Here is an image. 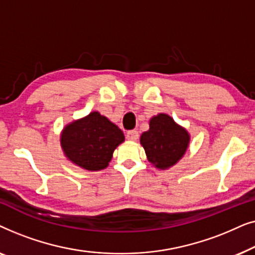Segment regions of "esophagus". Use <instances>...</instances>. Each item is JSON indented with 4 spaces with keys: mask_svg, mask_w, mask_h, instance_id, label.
<instances>
[{
    "mask_svg": "<svg viewBox=\"0 0 255 255\" xmlns=\"http://www.w3.org/2000/svg\"><path fill=\"white\" fill-rule=\"evenodd\" d=\"M138 137H139V133L137 130H130L127 132V138L128 140H137Z\"/></svg>",
    "mask_w": 255,
    "mask_h": 255,
    "instance_id": "1",
    "label": "esophagus"
}]
</instances>
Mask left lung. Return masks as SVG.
Listing matches in <instances>:
<instances>
[{
  "label": "left lung",
  "mask_w": 255,
  "mask_h": 255,
  "mask_svg": "<svg viewBox=\"0 0 255 255\" xmlns=\"http://www.w3.org/2000/svg\"><path fill=\"white\" fill-rule=\"evenodd\" d=\"M148 161L165 169L182 158L189 144V134L168 115L160 114L149 121V130L140 137Z\"/></svg>",
  "instance_id": "1"
}]
</instances>
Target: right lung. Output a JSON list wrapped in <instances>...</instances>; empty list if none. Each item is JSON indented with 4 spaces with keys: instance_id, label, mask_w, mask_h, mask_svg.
Segmentation results:
<instances>
[{
    "instance_id": "right-lung-1",
    "label": "right lung",
    "mask_w": 255,
    "mask_h": 255,
    "mask_svg": "<svg viewBox=\"0 0 255 255\" xmlns=\"http://www.w3.org/2000/svg\"><path fill=\"white\" fill-rule=\"evenodd\" d=\"M123 141V131L97 111L67 125L61 134L66 156L88 170L106 168L115 148Z\"/></svg>"
}]
</instances>
